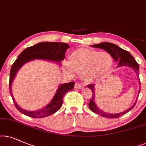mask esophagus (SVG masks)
<instances>
[{
    "label": "esophagus",
    "instance_id": "34e87169",
    "mask_svg": "<svg viewBox=\"0 0 146 146\" xmlns=\"http://www.w3.org/2000/svg\"><path fill=\"white\" fill-rule=\"evenodd\" d=\"M75 88H77V89H82L83 86L81 84V83H75Z\"/></svg>",
    "mask_w": 146,
    "mask_h": 146
}]
</instances>
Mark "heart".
Here are the masks:
<instances>
[{
  "instance_id": "obj_1",
  "label": "heart",
  "mask_w": 146,
  "mask_h": 146,
  "mask_svg": "<svg viewBox=\"0 0 146 146\" xmlns=\"http://www.w3.org/2000/svg\"><path fill=\"white\" fill-rule=\"evenodd\" d=\"M112 63V57L108 52L80 48L71 53L69 62L64 63V67L68 73H73V69L81 73L83 80L89 82L98 80L106 75Z\"/></svg>"
}]
</instances>
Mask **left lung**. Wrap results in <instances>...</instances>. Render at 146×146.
Instances as JSON below:
<instances>
[{"label":"left lung","mask_w":146,"mask_h":146,"mask_svg":"<svg viewBox=\"0 0 146 146\" xmlns=\"http://www.w3.org/2000/svg\"><path fill=\"white\" fill-rule=\"evenodd\" d=\"M91 46L92 47L102 48V49H104L106 51L110 53L111 56V57L115 61V62H117L118 63L117 67H120L125 66V67L132 68L133 69V71H135V73L137 74V77L139 80V83L140 85V81H139V65L136 62V61H135V59H134V57L129 52L123 49V48H121V47H119V46H118L115 44L111 43V42H101V43L99 44H93V45H91ZM87 87L90 89L93 93L92 98H91L90 102L89 103V108H90V110L96 113L97 114H99L101 116L110 118H117L120 117V116L124 115L126 113H127L130 110H132L134 108V106H135V104H136L138 96L139 93H140V86H139L138 96H137V98L135 101V103L129 109H127V110L121 113H109L105 112L99 108L96 103H95V84H91L87 85Z\"/></svg>","instance_id":"left-lung-1"}]
</instances>
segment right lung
Segmentation results:
<instances>
[{
	"instance_id": "right-lung-1",
	"label": "right lung",
	"mask_w": 146,
	"mask_h": 146,
	"mask_svg": "<svg viewBox=\"0 0 146 146\" xmlns=\"http://www.w3.org/2000/svg\"><path fill=\"white\" fill-rule=\"evenodd\" d=\"M69 48V44L65 42H41L25 48L20 53L16 61L13 64L10 72L9 89L10 94L12 97L15 106L21 113L31 117L42 118L55 113L61 108L63 104L64 96L68 91L74 88V82L71 81L60 85L50 103L40 110L35 111L25 110L17 104L13 95L12 84L17 72L27 62L33 61L35 59H42L55 62L61 65V61L65 59V53Z\"/></svg>"
}]
</instances>
